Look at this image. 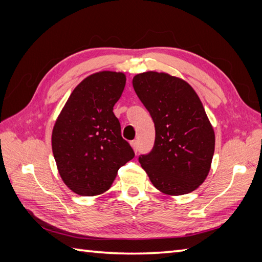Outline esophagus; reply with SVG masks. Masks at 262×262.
Masks as SVG:
<instances>
[{
	"instance_id": "34e87169",
	"label": "esophagus",
	"mask_w": 262,
	"mask_h": 262,
	"mask_svg": "<svg viewBox=\"0 0 262 262\" xmlns=\"http://www.w3.org/2000/svg\"><path fill=\"white\" fill-rule=\"evenodd\" d=\"M130 144H132L133 148H134V151L137 153L138 152V142L137 141H132Z\"/></svg>"
}]
</instances>
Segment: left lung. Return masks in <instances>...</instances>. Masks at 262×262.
Returning <instances> with one entry per match:
<instances>
[{"instance_id":"left-lung-1","label":"left lung","mask_w":262,"mask_h":262,"mask_svg":"<svg viewBox=\"0 0 262 262\" xmlns=\"http://www.w3.org/2000/svg\"><path fill=\"white\" fill-rule=\"evenodd\" d=\"M133 86L155 126L151 152L138 161L153 186L180 196L197 189L207 177L215 134L203 103L181 79L158 72L134 76Z\"/></svg>"}]
</instances>
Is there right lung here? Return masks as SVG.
<instances>
[{"label": "right lung", "instance_id": "add662e5", "mask_svg": "<svg viewBox=\"0 0 262 262\" xmlns=\"http://www.w3.org/2000/svg\"><path fill=\"white\" fill-rule=\"evenodd\" d=\"M125 84V74L116 72L88 76L72 92L54 126L52 147L58 172L81 196L108 190L120 166L135 157L113 111Z\"/></svg>", "mask_w": 262, "mask_h": 262}]
</instances>
